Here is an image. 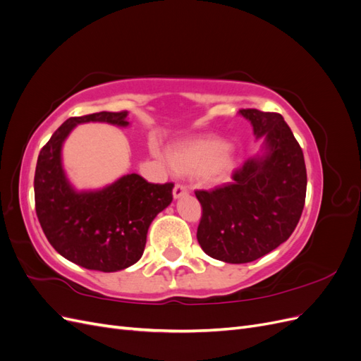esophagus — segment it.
I'll use <instances>...</instances> for the list:
<instances>
[{
	"label": "esophagus",
	"instance_id": "esophagus-1",
	"mask_svg": "<svg viewBox=\"0 0 361 361\" xmlns=\"http://www.w3.org/2000/svg\"><path fill=\"white\" fill-rule=\"evenodd\" d=\"M187 194H188V188L185 187V185H182V183H176V185H174V188H173L174 199L183 197V195H187Z\"/></svg>",
	"mask_w": 361,
	"mask_h": 361
}]
</instances>
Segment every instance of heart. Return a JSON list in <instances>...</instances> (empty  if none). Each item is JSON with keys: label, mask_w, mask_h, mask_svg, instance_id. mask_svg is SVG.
<instances>
[{"label": "heart", "mask_w": 361, "mask_h": 361, "mask_svg": "<svg viewBox=\"0 0 361 361\" xmlns=\"http://www.w3.org/2000/svg\"><path fill=\"white\" fill-rule=\"evenodd\" d=\"M224 145L216 140H197L174 147L169 161L171 167L182 174L203 173L204 179L216 180L224 178L232 169L227 155H217L224 150Z\"/></svg>", "instance_id": "b5f03b06"}]
</instances>
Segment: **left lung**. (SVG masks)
<instances>
[{
    "label": "left lung",
    "mask_w": 361,
    "mask_h": 361,
    "mask_svg": "<svg viewBox=\"0 0 361 361\" xmlns=\"http://www.w3.org/2000/svg\"><path fill=\"white\" fill-rule=\"evenodd\" d=\"M265 137L267 155L248 159L232 180L197 190L202 204L197 241L207 256L227 264H247L277 248L297 227L305 203L307 171L290 128L279 113L239 110Z\"/></svg>",
    "instance_id": "1"
}]
</instances>
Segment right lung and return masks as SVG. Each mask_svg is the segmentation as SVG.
<instances>
[{
    "mask_svg": "<svg viewBox=\"0 0 361 361\" xmlns=\"http://www.w3.org/2000/svg\"><path fill=\"white\" fill-rule=\"evenodd\" d=\"M128 111H101L71 117L42 147L35 173L36 214L56 251L87 269L114 272L143 256L154 218L171 203L174 183H150L126 174L110 187L76 192L66 180L60 150L64 138L82 122L126 126Z\"/></svg>",
    "mask_w": 361,
    "mask_h": 361,
    "instance_id": "obj_1",
    "label": "right lung"
}]
</instances>
